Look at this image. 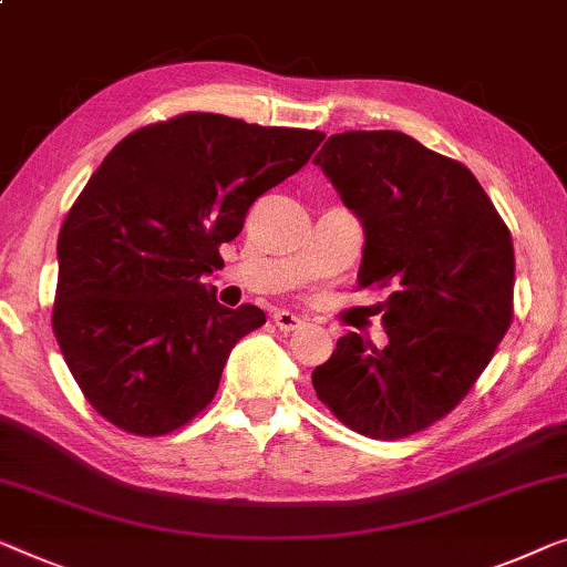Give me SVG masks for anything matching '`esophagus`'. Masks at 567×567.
Here are the masks:
<instances>
[{
    "label": "esophagus",
    "mask_w": 567,
    "mask_h": 567,
    "mask_svg": "<svg viewBox=\"0 0 567 567\" xmlns=\"http://www.w3.org/2000/svg\"><path fill=\"white\" fill-rule=\"evenodd\" d=\"M274 324H276L281 332H293V330H299V327L303 324V319H301L299 315H293V311L278 309L276 315H274Z\"/></svg>",
    "instance_id": "34e87169"
}]
</instances>
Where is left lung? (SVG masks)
<instances>
[{
	"label": "left lung",
	"mask_w": 567,
	"mask_h": 567,
	"mask_svg": "<svg viewBox=\"0 0 567 567\" xmlns=\"http://www.w3.org/2000/svg\"><path fill=\"white\" fill-rule=\"evenodd\" d=\"M315 163L363 223L358 289L389 291V344L348 332L311 383L352 432L409 437L461 404L512 327V233L461 161L396 130L330 135Z\"/></svg>",
	"instance_id": "1"
}]
</instances>
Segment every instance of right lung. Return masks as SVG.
<instances>
[{"mask_svg":"<svg viewBox=\"0 0 567 567\" xmlns=\"http://www.w3.org/2000/svg\"><path fill=\"white\" fill-rule=\"evenodd\" d=\"M322 141L184 112L112 147L63 219L53 301L65 365L106 422L161 437L212 404L229 352L266 315L223 307L202 276Z\"/></svg>","mask_w":567,"mask_h":567,"instance_id":"1","label":"right lung"}]
</instances>
